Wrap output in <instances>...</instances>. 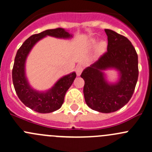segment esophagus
<instances>
[{
	"instance_id": "34e87169",
	"label": "esophagus",
	"mask_w": 152,
	"mask_h": 152,
	"mask_svg": "<svg viewBox=\"0 0 152 152\" xmlns=\"http://www.w3.org/2000/svg\"><path fill=\"white\" fill-rule=\"evenodd\" d=\"M82 70H83V67H82L81 65H79V66H77V67L76 68V75H77L78 76H79L81 75V73H82Z\"/></svg>"
}]
</instances>
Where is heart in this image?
Returning <instances> with one entry per match:
<instances>
[{
	"label": "heart",
	"mask_w": 152,
	"mask_h": 152,
	"mask_svg": "<svg viewBox=\"0 0 152 152\" xmlns=\"http://www.w3.org/2000/svg\"><path fill=\"white\" fill-rule=\"evenodd\" d=\"M95 43H96L95 41H92L91 42L92 45H94ZM106 48H107V43H106L104 41H102V42H99V44L97 46V49H96V53H97L98 55L102 54V53L104 52Z\"/></svg>",
	"instance_id": "obj_1"
}]
</instances>
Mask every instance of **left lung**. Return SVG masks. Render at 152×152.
Segmentation results:
<instances>
[{"mask_svg":"<svg viewBox=\"0 0 152 152\" xmlns=\"http://www.w3.org/2000/svg\"><path fill=\"white\" fill-rule=\"evenodd\" d=\"M107 35V51L96 62L86 67L81 77L85 80L84 96L93 110L110 113L126 104L134 93L138 78V58L132 44L126 37L110 29ZM117 70L119 79L107 81L106 70Z\"/></svg>","mask_w":152,"mask_h":152,"instance_id":"1","label":"left lung"}]
</instances>
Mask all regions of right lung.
I'll use <instances>...</instances> for the list:
<instances>
[{
  "instance_id": "add662e5",
  "label": "right lung",
  "mask_w": 152,
  "mask_h": 152,
  "mask_svg": "<svg viewBox=\"0 0 152 152\" xmlns=\"http://www.w3.org/2000/svg\"><path fill=\"white\" fill-rule=\"evenodd\" d=\"M47 36L59 39L73 37L72 34L62 28L48 29L32 35L18 49L12 69V81L18 98L26 107L39 113H50L59 110L63 104L65 93L76 76L75 72L65 75L45 91H38L29 85L26 76L27 56L35 44Z\"/></svg>"
}]
</instances>
